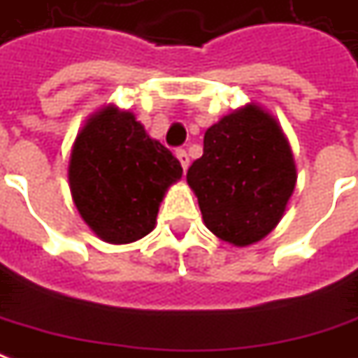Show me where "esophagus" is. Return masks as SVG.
Here are the masks:
<instances>
[{
	"mask_svg": "<svg viewBox=\"0 0 358 358\" xmlns=\"http://www.w3.org/2000/svg\"><path fill=\"white\" fill-rule=\"evenodd\" d=\"M175 155H177V159H179V163H181V167H183L185 171H187V167H189V163H191L189 155H187V151L177 150V151H175Z\"/></svg>",
	"mask_w": 358,
	"mask_h": 358,
	"instance_id": "obj_1",
	"label": "esophagus"
}]
</instances>
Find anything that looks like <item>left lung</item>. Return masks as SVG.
I'll list each match as a JSON object with an SVG mask.
<instances>
[{"label": "left lung", "instance_id": "8db88e82", "mask_svg": "<svg viewBox=\"0 0 358 358\" xmlns=\"http://www.w3.org/2000/svg\"><path fill=\"white\" fill-rule=\"evenodd\" d=\"M203 222L232 246L266 238L284 218L297 183L284 129L266 108L248 102L205 131L203 155L187 171Z\"/></svg>", "mask_w": 358, "mask_h": 358}]
</instances>
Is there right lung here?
<instances>
[{
    "label": "right lung",
    "instance_id": "right-lung-1",
    "mask_svg": "<svg viewBox=\"0 0 358 358\" xmlns=\"http://www.w3.org/2000/svg\"><path fill=\"white\" fill-rule=\"evenodd\" d=\"M181 177L183 167L173 153L116 104L86 117L71 148L74 207L108 244H129L150 234L162 201Z\"/></svg>",
    "mask_w": 358,
    "mask_h": 358
}]
</instances>
